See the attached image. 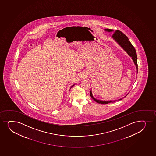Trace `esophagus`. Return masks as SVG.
Listing matches in <instances>:
<instances>
[{
  "label": "esophagus",
  "mask_w": 156,
  "mask_h": 156,
  "mask_svg": "<svg viewBox=\"0 0 156 156\" xmlns=\"http://www.w3.org/2000/svg\"><path fill=\"white\" fill-rule=\"evenodd\" d=\"M85 77H86V75H82L81 76V78H82V79H84V78H85Z\"/></svg>",
  "instance_id": "34e87169"
}]
</instances>
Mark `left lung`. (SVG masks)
Masks as SVG:
<instances>
[{"label":"left lung","instance_id":"8db88e82","mask_svg":"<svg viewBox=\"0 0 156 156\" xmlns=\"http://www.w3.org/2000/svg\"><path fill=\"white\" fill-rule=\"evenodd\" d=\"M105 31L108 32H113V30H110V29H105ZM112 38L113 40H115L116 41V43H118L119 45L126 52L129 56L132 57L133 61L135 65L136 66V69H137V72L138 71V66H137V54H136V50L134 47L133 46L131 42L129 41V38H127V36H126L125 34H124L122 32H121L120 30H116L115 31L113 35L112 36ZM90 95L91 96V98L95 100L96 102H97L98 104H107L111 102H114L118 100H122L124 97H126L127 95L125 96L124 97L121 98L119 99L118 100H108V101H105V100H101L95 98V97H94L91 90H90Z\"/></svg>","mask_w":156,"mask_h":156}]
</instances>
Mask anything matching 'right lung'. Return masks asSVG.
Listing matches in <instances>:
<instances>
[{"label": "right lung", "instance_id": "obj_1", "mask_svg": "<svg viewBox=\"0 0 156 156\" xmlns=\"http://www.w3.org/2000/svg\"><path fill=\"white\" fill-rule=\"evenodd\" d=\"M74 85H75V84L73 85H72V86L71 87V88H70V89H71V88L72 87H73V86H74Z\"/></svg>", "mask_w": 156, "mask_h": 156}]
</instances>
